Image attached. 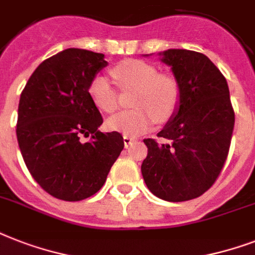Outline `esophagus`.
Here are the masks:
<instances>
[{
	"label": "esophagus",
	"instance_id": "1",
	"mask_svg": "<svg viewBox=\"0 0 255 255\" xmlns=\"http://www.w3.org/2000/svg\"><path fill=\"white\" fill-rule=\"evenodd\" d=\"M123 140H124V145H126V148H128L131 144H133L136 141L135 137H131V136H127V135L123 136Z\"/></svg>",
	"mask_w": 255,
	"mask_h": 255
}]
</instances>
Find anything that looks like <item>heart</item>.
<instances>
[{
    "label": "heart",
    "mask_w": 255,
    "mask_h": 255,
    "mask_svg": "<svg viewBox=\"0 0 255 255\" xmlns=\"http://www.w3.org/2000/svg\"><path fill=\"white\" fill-rule=\"evenodd\" d=\"M122 91H131L132 110L108 120V128L127 136H139L156 123L173 118L181 100V87L172 74L159 73L155 66L140 59H126L111 69ZM88 95L100 111L112 114L120 106V95L112 82L96 75L88 86Z\"/></svg>",
    "instance_id": "obj_1"
}]
</instances>
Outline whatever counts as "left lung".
I'll return each mask as SVG.
<instances>
[{"mask_svg":"<svg viewBox=\"0 0 255 255\" xmlns=\"http://www.w3.org/2000/svg\"><path fill=\"white\" fill-rule=\"evenodd\" d=\"M164 63L181 87L174 118L157 133L163 144L144 139L148 155L141 174L161 200L180 202L204 194L221 173L229 153L234 110L228 82L209 58L197 51L170 49Z\"/></svg>","mask_w":255,"mask_h":255,"instance_id":"left-lung-1","label":"left lung"}]
</instances>
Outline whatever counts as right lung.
Here are the masks:
<instances>
[{"instance_id":"right-lung-1","label":"right lung","mask_w":255,"mask_h":255,"mask_svg":"<svg viewBox=\"0 0 255 255\" xmlns=\"http://www.w3.org/2000/svg\"><path fill=\"white\" fill-rule=\"evenodd\" d=\"M107 66L104 54L67 49L47 58L21 94L17 140L30 174L43 190L65 201L91 197L123 151L119 132L103 123L88 86ZM90 136L87 143L80 137Z\"/></svg>"}]
</instances>
